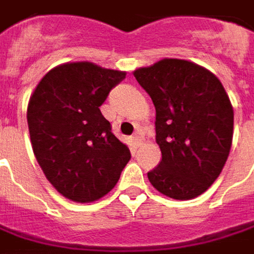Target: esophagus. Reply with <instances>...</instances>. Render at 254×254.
I'll use <instances>...</instances> for the list:
<instances>
[{"label":"esophagus","instance_id":"34e87169","mask_svg":"<svg viewBox=\"0 0 254 254\" xmlns=\"http://www.w3.org/2000/svg\"><path fill=\"white\" fill-rule=\"evenodd\" d=\"M131 140H133L134 146H138V144L141 143V138H140V137H138V136H133V138H131Z\"/></svg>","mask_w":254,"mask_h":254}]
</instances>
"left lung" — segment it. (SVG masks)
<instances>
[{"mask_svg":"<svg viewBox=\"0 0 254 254\" xmlns=\"http://www.w3.org/2000/svg\"><path fill=\"white\" fill-rule=\"evenodd\" d=\"M156 108L162 160L150 184L173 199H192L221 173L233 141L234 113L224 86L202 66L163 59L134 70Z\"/></svg>","mask_w":254,"mask_h":254,"instance_id":"left-lung-1","label":"left lung"}]
</instances>
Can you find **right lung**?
<instances>
[{
	"mask_svg": "<svg viewBox=\"0 0 254 254\" xmlns=\"http://www.w3.org/2000/svg\"><path fill=\"white\" fill-rule=\"evenodd\" d=\"M124 72L89 62L47 72L27 108L33 152L47 181L64 198L92 202L116 187L131 154L100 107Z\"/></svg>",
	"mask_w": 254,
	"mask_h": 254,
	"instance_id": "add662e5",
	"label": "right lung"
}]
</instances>
